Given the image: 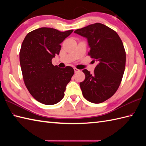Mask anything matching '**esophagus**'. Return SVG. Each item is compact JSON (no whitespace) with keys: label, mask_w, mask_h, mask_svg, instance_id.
<instances>
[{"label":"esophagus","mask_w":146,"mask_h":146,"mask_svg":"<svg viewBox=\"0 0 146 146\" xmlns=\"http://www.w3.org/2000/svg\"><path fill=\"white\" fill-rule=\"evenodd\" d=\"M74 70H75V73H77V72H78V71H80V70H78V69H77V68H74Z\"/></svg>","instance_id":"1"}]
</instances>
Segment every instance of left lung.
I'll list each match as a JSON object with an SVG mask.
<instances>
[{
  "mask_svg": "<svg viewBox=\"0 0 146 146\" xmlns=\"http://www.w3.org/2000/svg\"><path fill=\"white\" fill-rule=\"evenodd\" d=\"M88 40L89 55L97 61L94 73L83 70L85 78L80 83L83 96L94 104L108 100L119 88L125 67V51L117 33L101 23L75 31Z\"/></svg>",
  "mask_w": 146,
  "mask_h": 146,
  "instance_id": "obj_1",
  "label": "left lung"
}]
</instances>
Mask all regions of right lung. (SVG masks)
<instances>
[{"label":"right lung","mask_w":146,"mask_h":146,"mask_svg":"<svg viewBox=\"0 0 146 146\" xmlns=\"http://www.w3.org/2000/svg\"><path fill=\"white\" fill-rule=\"evenodd\" d=\"M73 31L41 27L27 34L22 43L19 60L24 84L40 103L54 105L64 97L75 71L71 66H54L51 60L60 53L61 43Z\"/></svg>","instance_id":"obj_1"}]
</instances>
